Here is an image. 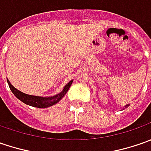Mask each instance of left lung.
Instances as JSON below:
<instances>
[{
	"label": "left lung",
	"instance_id": "1",
	"mask_svg": "<svg viewBox=\"0 0 151 151\" xmlns=\"http://www.w3.org/2000/svg\"><path fill=\"white\" fill-rule=\"evenodd\" d=\"M128 106H129V105H126V106H125V107H128Z\"/></svg>",
	"mask_w": 151,
	"mask_h": 151
}]
</instances>
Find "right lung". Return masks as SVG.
Wrapping results in <instances>:
<instances>
[{
    "mask_svg": "<svg viewBox=\"0 0 151 151\" xmlns=\"http://www.w3.org/2000/svg\"><path fill=\"white\" fill-rule=\"evenodd\" d=\"M73 81H70L68 84L65 85V86L64 87L63 91L60 93L55 95L53 96H32V95H27L23 92H22L17 89H16L11 84V82L7 80V83L9 85V87L12 91V92L15 95L17 98H18L20 101L24 102L25 104H27L29 106L32 107H38V108H45V107H49L56 104L57 102L60 101L62 97L65 96L67 93L68 90L70 89V86L72 84Z\"/></svg>",
    "mask_w": 151,
    "mask_h": 151,
    "instance_id": "1",
    "label": "right lung"
}]
</instances>
